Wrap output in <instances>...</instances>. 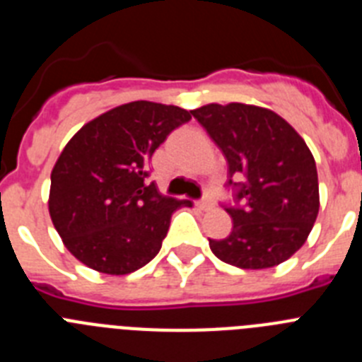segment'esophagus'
Here are the masks:
<instances>
[{
  "label": "esophagus",
  "mask_w": 362,
  "mask_h": 362,
  "mask_svg": "<svg viewBox=\"0 0 362 362\" xmlns=\"http://www.w3.org/2000/svg\"><path fill=\"white\" fill-rule=\"evenodd\" d=\"M196 204H197V209H201V210H210V209H214V201L209 199V197H206V199L197 201Z\"/></svg>",
  "instance_id": "1"
}]
</instances>
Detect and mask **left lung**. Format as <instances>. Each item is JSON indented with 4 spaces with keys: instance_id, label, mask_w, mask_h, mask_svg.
Segmentation results:
<instances>
[{
    "instance_id": "left-lung-1",
    "label": "left lung",
    "mask_w": 362,
    "mask_h": 362,
    "mask_svg": "<svg viewBox=\"0 0 362 362\" xmlns=\"http://www.w3.org/2000/svg\"><path fill=\"white\" fill-rule=\"evenodd\" d=\"M192 116L225 153L226 187L243 203L226 206L233 228L228 238L210 239V250L245 270L284 263L305 245L319 214L317 168L305 139L276 112L254 105L210 103Z\"/></svg>"
}]
</instances>
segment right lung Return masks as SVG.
<instances>
[{
	"label": "right lung",
	"instance_id": "right-lung-1",
	"mask_svg": "<svg viewBox=\"0 0 362 362\" xmlns=\"http://www.w3.org/2000/svg\"><path fill=\"white\" fill-rule=\"evenodd\" d=\"M192 112L132 101L74 134L50 174L49 212L74 257L92 270L124 276L161 250L172 214L190 201L146 183L152 153Z\"/></svg>",
	"mask_w": 362,
	"mask_h": 362
}]
</instances>
